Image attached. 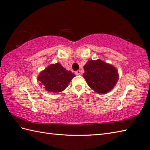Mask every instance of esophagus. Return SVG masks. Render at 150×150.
Returning <instances> with one entry per match:
<instances>
[{"label": "esophagus", "mask_w": 150, "mask_h": 150, "mask_svg": "<svg viewBox=\"0 0 150 150\" xmlns=\"http://www.w3.org/2000/svg\"><path fill=\"white\" fill-rule=\"evenodd\" d=\"M75 74H76V75H79V74H81V71H76V72H75Z\"/></svg>", "instance_id": "34e87169"}]
</instances>
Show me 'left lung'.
<instances>
[{
    "mask_svg": "<svg viewBox=\"0 0 150 150\" xmlns=\"http://www.w3.org/2000/svg\"><path fill=\"white\" fill-rule=\"evenodd\" d=\"M83 74L88 85L96 93L105 94L111 91L119 79L117 69L101 60L90 59L84 65Z\"/></svg>",
    "mask_w": 150,
    "mask_h": 150,
    "instance_id": "1",
    "label": "left lung"
}]
</instances>
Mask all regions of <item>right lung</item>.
<instances>
[{"mask_svg": "<svg viewBox=\"0 0 150 150\" xmlns=\"http://www.w3.org/2000/svg\"><path fill=\"white\" fill-rule=\"evenodd\" d=\"M74 76V73L66 70L59 63H56L40 72L37 80L45 91L55 93L65 90Z\"/></svg>", "mask_w": 150, "mask_h": 150, "instance_id": "obj_1", "label": "right lung"}]
</instances>
